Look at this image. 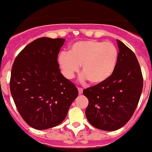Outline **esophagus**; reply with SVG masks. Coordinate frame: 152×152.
<instances>
[{"label":"esophagus","instance_id":"esophagus-1","mask_svg":"<svg viewBox=\"0 0 152 152\" xmlns=\"http://www.w3.org/2000/svg\"><path fill=\"white\" fill-rule=\"evenodd\" d=\"M77 90H78V93H79V94H82V93H83V88H77Z\"/></svg>","mask_w":152,"mask_h":152}]
</instances>
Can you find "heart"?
I'll list each match as a JSON object with an SVG mask.
<instances>
[{"label": "heart", "mask_w": 152, "mask_h": 152, "mask_svg": "<svg viewBox=\"0 0 152 152\" xmlns=\"http://www.w3.org/2000/svg\"><path fill=\"white\" fill-rule=\"evenodd\" d=\"M118 50L110 42L86 40L73 43L68 53L58 56V65L64 77L71 79L82 66V81L93 85L104 83L115 72L118 61Z\"/></svg>", "instance_id": "heart-1"}]
</instances>
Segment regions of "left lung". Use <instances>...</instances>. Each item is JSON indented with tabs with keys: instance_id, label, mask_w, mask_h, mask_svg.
I'll return each mask as SVG.
<instances>
[{
	"instance_id": "left-lung-1",
	"label": "left lung",
	"mask_w": 152,
	"mask_h": 152,
	"mask_svg": "<svg viewBox=\"0 0 152 152\" xmlns=\"http://www.w3.org/2000/svg\"><path fill=\"white\" fill-rule=\"evenodd\" d=\"M119 50L115 72L104 83L84 89L86 110L92 126L105 131L122 128L133 116L143 89V77L135 54L117 40Z\"/></svg>"
}]
</instances>
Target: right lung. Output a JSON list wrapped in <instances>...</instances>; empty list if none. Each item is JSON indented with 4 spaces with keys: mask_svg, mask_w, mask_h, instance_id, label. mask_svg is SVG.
<instances>
[{
    "mask_svg": "<svg viewBox=\"0 0 152 152\" xmlns=\"http://www.w3.org/2000/svg\"><path fill=\"white\" fill-rule=\"evenodd\" d=\"M64 42V38H37L20 52L12 65L10 90L15 104L24 121L36 129L60 124L78 95L57 62Z\"/></svg>",
    "mask_w": 152,
    "mask_h": 152,
    "instance_id": "obj_1",
    "label": "right lung"
}]
</instances>
